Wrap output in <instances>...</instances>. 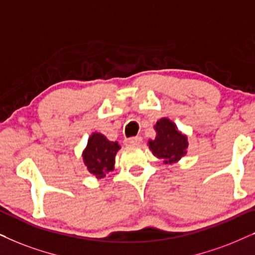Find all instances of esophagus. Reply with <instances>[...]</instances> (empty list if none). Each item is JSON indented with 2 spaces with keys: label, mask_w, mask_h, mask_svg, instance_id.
<instances>
[{
  "label": "esophagus",
  "mask_w": 255,
  "mask_h": 255,
  "mask_svg": "<svg viewBox=\"0 0 255 255\" xmlns=\"http://www.w3.org/2000/svg\"><path fill=\"white\" fill-rule=\"evenodd\" d=\"M125 142L128 145H138L142 142V137L138 136V135H137V136H133V137L127 138V140H126Z\"/></svg>",
  "instance_id": "obj_1"
}]
</instances>
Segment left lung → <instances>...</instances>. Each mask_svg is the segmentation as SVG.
<instances>
[{
	"instance_id": "8db88e82",
	"label": "left lung",
	"mask_w": 255,
	"mask_h": 255,
	"mask_svg": "<svg viewBox=\"0 0 255 255\" xmlns=\"http://www.w3.org/2000/svg\"><path fill=\"white\" fill-rule=\"evenodd\" d=\"M157 131L155 140L149 141L152 154L164 159L165 164L178 161L186 154L188 141L186 136L176 129V126L168 119H162L155 126Z\"/></svg>"
}]
</instances>
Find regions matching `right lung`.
I'll return each mask as SVG.
<instances>
[{
	"mask_svg": "<svg viewBox=\"0 0 255 255\" xmlns=\"http://www.w3.org/2000/svg\"><path fill=\"white\" fill-rule=\"evenodd\" d=\"M120 145L118 142L108 141L104 135L94 133L88 138L83 158L90 172L98 178H103L106 172L114 169L115 155Z\"/></svg>",
	"mask_w": 255,
	"mask_h": 255,
	"instance_id": "obj_1",
	"label": "right lung"
}]
</instances>
